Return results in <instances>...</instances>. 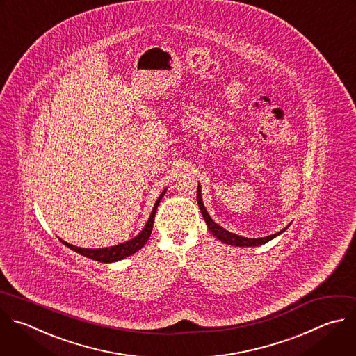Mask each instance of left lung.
<instances>
[{
	"instance_id": "left-lung-1",
	"label": "left lung",
	"mask_w": 356,
	"mask_h": 356,
	"mask_svg": "<svg viewBox=\"0 0 356 356\" xmlns=\"http://www.w3.org/2000/svg\"><path fill=\"white\" fill-rule=\"evenodd\" d=\"M197 202H198V207H200V209H201V213H202V216H204V219H205V223L208 225V229L212 232V234L213 236H216V238L220 241V242H223V243H227V245H232V246H241V248H245V246H260V245H264V243H267V242H270L271 239H274L275 236H278V234H281L284 230H281V232H278V233H275V234H271V236H267V238H261V239H248V238H242V236H239V234H234V233H230V232H227L226 229H223V227H220L218 223H215L212 219H211V216L208 215V212H207V209H205V207H204V204H202V198H201V187L198 186V190H197Z\"/></svg>"
}]
</instances>
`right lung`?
<instances>
[{
	"instance_id": "add662e5",
	"label": "right lung",
	"mask_w": 356,
	"mask_h": 356,
	"mask_svg": "<svg viewBox=\"0 0 356 356\" xmlns=\"http://www.w3.org/2000/svg\"><path fill=\"white\" fill-rule=\"evenodd\" d=\"M166 191V190H165ZM165 191L159 195V198L156 200L155 205H154V209H152V213L145 225V227L143 229V232L137 236V238L126 242V243H122V245H117V246H113V248H106V249H81V248H76V246H72L64 241L60 239V242H63L67 248H70L71 250L79 253L81 256H85L90 260H95V261H99V263H113V261H118V260H123L134 253H137L141 248H144V245L147 243V241L149 239V236L152 233V227H154V220H155V213H156V209H158V205L165 194Z\"/></svg>"
}]
</instances>
